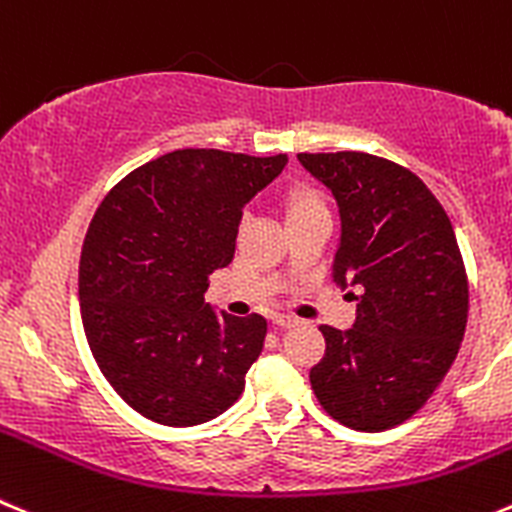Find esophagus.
Segmentation results:
<instances>
[{
  "instance_id": "obj_1",
  "label": "esophagus",
  "mask_w": 512,
  "mask_h": 512,
  "mask_svg": "<svg viewBox=\"0 0 512 512\" xmlns=\"http://www.w3.org/2000/svg\"><path fill=\"white\" fill-rule=\"evenodd\" d=\"M276 329H294V326H299V319H294V316H276L274 319Z\"/></svg>"
}]
</instances>
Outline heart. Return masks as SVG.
Wrapping results in <instances>:
<instances>
[{
    "label": "heart",
    "instance_id": "heart-1",
    "mask_svg": "<svg viewBox=\"0 0 512 512\" xmlns=\"http://www.w3.org/2000/svg\"><path fill=\"white\" fill-rule=\"evenodd\" d=\"M316 211H324V203H321V198L316 196L311 188L294 186V188H289V191H286V196H284L286 221H291V218L306 216V213H316Z\"/></svg>",
    "mask_w": 512,
    "mask_h": 512
}]
</instances>
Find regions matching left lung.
<instances>
[{
	"mask_svg": "<svg viewBox=\"0 0 512 512\" xmlns=\"http://www.w3.org/2000/svg\"><path fill=\"white\" fill-rule=\"evenodd\" d=\"M296 158L337 201L332 279L357 301L352 329L321 326L326 354L311 367V389L342 425L389 430L425 405L465 337L467 276L455 231L402 165L367 153Z\"/></svg>",
	"mask_w": 512,
	"mask_h": 512,
	"instance_id": "left-lung-1",
	"label": "left lung"
}]
</instances>
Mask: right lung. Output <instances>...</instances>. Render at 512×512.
I'll list each match as a JSON object with an SVG mask.
<instances>
[{"instance_id": "right-lung-1", "label": "right lung", "mask_w": 512, "mask_h": 512, "mask_svg": "<svg viewBox=\"0 0 512 512\" xmlns=\"http://www.w3.org/2000/svg\"><path fill=\"white\" fill-rule=\"evenodd\" d=\"M289 163L173 150L123 178L92 216L80 256V314L115 392L148 420L193 427L241 397L266 339L261 314L206 304L233 261L246 203Z\"/></svg>"}]
</instances>
